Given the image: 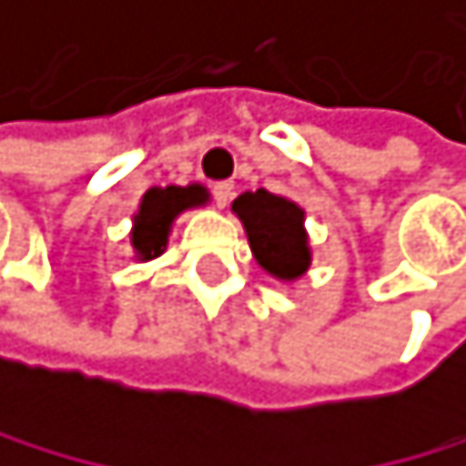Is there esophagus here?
<instances>
[{
	"label": "esophagus",
	"instance_id": "1",
	"mask_svg": "<svg viewBox=\"0 0 466 466\" xmlns=\"http://www.w3.org/2000/svg\"><path fill=\"white\" fill-rule=\"evenodd\" d=\"M233 184L230 181H218V184H213V196H216V204L218 207H228L230 204V198H233Z\"/></svg>",
	"mask_w": 466,
	"mask_h": 466
}]
</instances>
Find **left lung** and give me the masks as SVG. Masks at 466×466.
I'll return each mask as SVG.
<instances>
[{
	"label": "left lung",
	"mask_w": 466,
	"mask_h": 466,
	"mask_svg": "<svg viewBox=\"0 0 466 466\" xmlns=\"http://www.w3.org/2000/svg\"><path fill=\"white\" fill-rule=\"evenodd\" d=\"M242 221L253 259L279 282H297L311 268V245L305 230V210L285 196L268 189L242 193L233 201Z\"/></svg>",
	"instance_id": "left-lung-1"
}]
</instances>
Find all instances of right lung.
Returning <instances> with one entry per match:
<instances>
[{
    "instance_id": "add662e5",
    "label": "right lung",
    "mask_w": 466,
    "mask_h": 466,
    "mask_svg": "<svg viewBox=\"0 0 466 466\" xmlns=\"http://www.w3.org/2000/svg\"><path fill=\"white\" fill-rule=\"evenodd\" d=\"M210 201V193L201 184H187V187H152L144 193L137 204V213L132 216V233L129 242L135 250L137 262H149L157 259L169 242L172 224L184 210H193V207H204Z\"/></svg>"
}]
</instances>
